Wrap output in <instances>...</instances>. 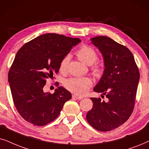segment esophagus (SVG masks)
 <instances>
[{
    "label": "esophagus",
    "instance_id": "obj_1",
    "mask_svg": "<svg viewBox=\"0 0 149 149\" xmlns=\"http://www.w3.org/2000/svg\"><path fill=\"white\" fill-rule=\"evenodd\" d=\"M72 97H73V98H75V99H76V100H82V99L83 98L82 97L78 96V95H72Z\"/></svg>",
    "mask_w": 149,
    "mask_h": 149
}]
</instances>
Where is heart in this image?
Segmentation results:
<instances>
[{
    "mask_svg": "<svg viewBox=\"0 0 149 149\" xmlns=\"http://www.w3.org/2000/svg\"><path fill=\"white\" fill-rule=\"evenodd\" d=\"M76 56L80 60L87 65H91L96 62L98 58L97 52L89 45H84L76 52ZM69 56H65L60 63V71L65 72L67 69ZM93 73L95 76L100 78L102 76L103 70L99 65H95L92 68ZM93 81L88 77L82 78H70L64 82V86L70 92L78 95H83L86 93L89 88L92 86Z\"/></svg>",
    "mask_w": 149,
    "mask_h": 149,
    "instance_id": "heart-1",
    "label": "heart"
}]
</instances>
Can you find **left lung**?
Segmentation results:
<instances>
[{"mask_svg":"<svg viewBox=\"0 0 149 149\" xmlns=\"http://www.w3.org/2000/svg\"><path fill=\"white\" fill-rule=\"evenodd\" d=\"M104 58V70L93 91L102 93L107 102L92 97L93 108L86 114L88 123L95 130L108 132L127 121L134 110L140 73L130 49L110 37L91 39Z\"/></svg>","mask_w":149,"mask_h":149,"instance_id":"obj_1","label":"left lung"}]
</instances>
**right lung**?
Segmentation results:
<instances>
[{
    "label": "right lung",
    "mask_w": 149,
    "mask_h": 149,
    "mask_svg": "<svg viewBox=\"0 0 149 149\" xmlns=\"http://www.w3.org/2000/svg\"><path fill=\"white\" fill-rule=\"evenodd\" d=\"M81 41L63 35L46 33L25 43L17 52L8 74L13 103L26 121L43 126L56 119L71 94L63 86L45 93L47 78L60 69L62 59Z\"/></svg>",
    "instance_id": "add662e5"
}]
</instances>
